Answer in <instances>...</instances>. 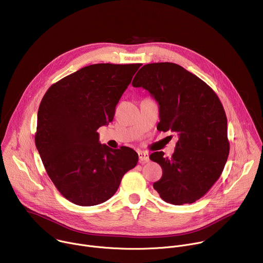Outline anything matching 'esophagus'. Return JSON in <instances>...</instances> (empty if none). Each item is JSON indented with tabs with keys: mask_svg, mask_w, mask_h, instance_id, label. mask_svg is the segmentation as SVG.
<instances>
[{
	"mask_svg": "<svg viewBox=\"0 0 263 263\" xmlns=\"http://www.w3.org/2000/svg\"><path fill=\"white\" fill-rule=\"evenodd\" d=\"M138 158H139V162H142V163L148 162V160H149L148 154L146 152H142V151L138 152Z\"/></svg>",
	"mask_w": 263,
	"mask_h": 263,
	"instance_id": "1",
	"label": "esophagus"
}]
</instances>
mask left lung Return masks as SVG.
Returning <instances> with one entry per match:
<instances>
[{"label":"left lung","instance_id":"8db88e82","mask_svg":"<svg viewBox=\"0 0 263 263\" xmlns=\"http://www.w3.org/2000/svg\"><path fill=\"white\" fill-rule=\"evenodd\" d=\"M132 85L158 102L157 129L179 136L172 157L149 155L162 168L154 190L166 203L196 202L217 181L229 155L227 117L218 97L196 74L172 62L143 65Z\"/></svg>","mask_w":263,"mask_h":263}]
</instances>
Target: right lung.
Masks as SVG:
<instances>
[{
    "label": "right lung",
    "instance_id": "obj_1",
    "mask_svg": "<svg viewBox=\"0 0 263 263\" xmlns=\"http://www.w3.org/2000/svg\"><path fill=\"white\" fill-rule=\"evenodd\" d=\"M140 63H98L54 83L37 114L35 144L59 193L79 206L109 200L138 155L128 146L114 149L97 130L112 122L116 106Z\"/></svg>",
    "mask_w": 263,
    "mask_h": 263
}]
</instances>
